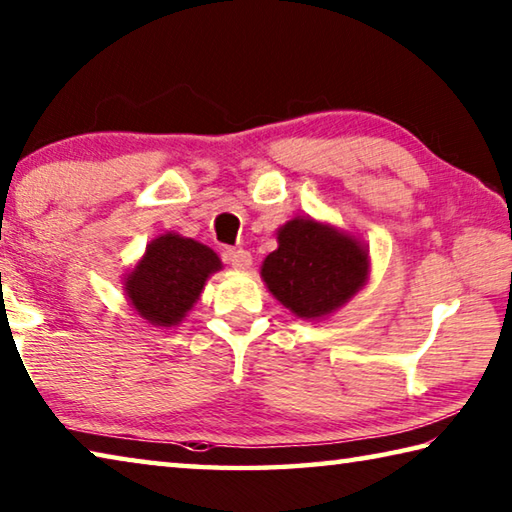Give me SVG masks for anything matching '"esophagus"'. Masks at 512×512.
I'll return each instance as SVG.
<instances>
[{
    "mask_svg": "<svg viewBox=\"0 0 512 512\" xmlns=\"http://www.w3.org/2000/svg\"><path fill=\"white\" fill-rule=\"evenodd\" d=\"M225 262L232 268H237V271H246V268L253 264V257H250V253L244 248H230L225 250Z\"/></svg>",
    "mask_w": 512,
    "mask_h": 512,
    "instance_id": "34e87169",
    "label": "esophagus"
}]
</instances>
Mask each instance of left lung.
Here are the masks:
<instances>
[{
  "label": "left lung",
  "instance_id": "obj_1",
  "mask_svg": "<svg viewBox=\"0 0 512 512\" xmlns=\"http://www.w3.org/2000/svg\"><path fill=\"white\" fill-rule=\"evenodd\" d=\"M264 259L268 291L300 318H320L341 307L368 277V255L357 239L311 219H293Z\"/></svg>",
  "mask_w": 512,
  "mask_h": 512
}]
</instances>
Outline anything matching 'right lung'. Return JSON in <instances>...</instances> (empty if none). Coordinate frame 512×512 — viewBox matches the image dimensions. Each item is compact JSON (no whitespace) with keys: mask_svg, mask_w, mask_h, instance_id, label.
Instances as JSON below:
<instances>
[{"mask_svg":"<svg viewBox=\"0 0 512 512\" xmlns=\"http://www.w3.org/2000/svg\"><path fill=\"white\" fill-rule=\"evenodd\" d=\"M221 259L212 248L180 235L151 241L146 255L126 277V293L140 316L153 325L180 323L201 296L210 273L219 271Z\"/></svg>","mask_w":512,"mask_h":512,"instance_id":"add662e5","label":"right lung"}]
</instances>
